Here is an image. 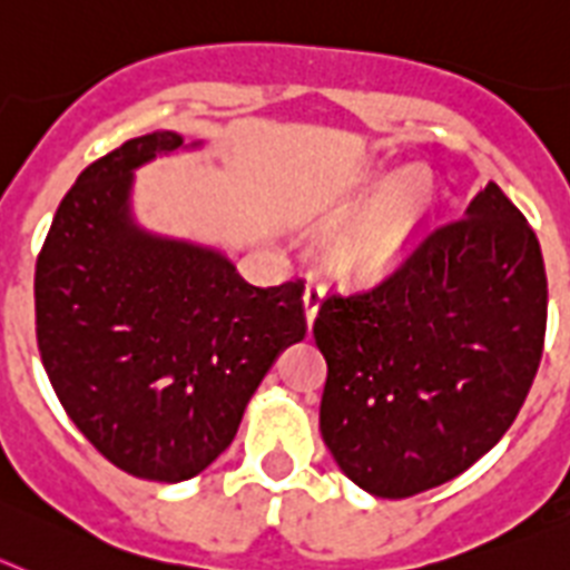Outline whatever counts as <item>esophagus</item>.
I'll list each match as a JSON object with an SVG mask.
<instances>
[{
	"mask_svg": "<svg viewBox=\"0 0 570 570\" xmlns=\"http://www.w3.org/2000/svg\"><path fill=\"white\" fill-rule=\"evenodd\" d=\"M321 301H324V289L318 284H309L304 289V315H306V326L315 324V315L321 309Z\"/></svg>",
	"mask_w": 570,
	"mask_h": 570,
	"instance_id": "esophagus-1",
	"label": "esophagus"
}]
</instances>
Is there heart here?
Wrapping results in <instances>:
<instances>
[{"mask_svg": "<svg viewBox=\"0 0 570 570\" xmlns=\"http://www.w3.org/2000/svg\"><path fill=\"white\" fill-rule=\"evenodd\" d=\"M381 179V168L364 166L338 195V206L346 209L374 191L326 240L330 266L346 281H379L399 269L433 224L439 186L430 168L404 166L384 184Z\"/></svg>", "mask_w": 570, "mask_h": 570, "instance_id": "obj_1", "label": "heart"}]
</instances>
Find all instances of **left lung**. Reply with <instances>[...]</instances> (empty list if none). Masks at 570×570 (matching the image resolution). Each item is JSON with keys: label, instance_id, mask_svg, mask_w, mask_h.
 <instances>
[{"label": "left lung", "instance_id": "1", "mask_svg": "<svg viewBox=\"0 0 570 570\" xmlns=\"http://www.w3.org/2000/svg\"><path fill=\"white\" fill-rule=\"evenodd\" d=\"M542 249L497 183L387 281L321 304V435L361 491L439 488L508 433L542 358Z\"/></svg>", "mask_w": 570, "mask_h": 570}]
</instances>
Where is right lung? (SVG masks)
<instances>
[{
  "label": "right lung",
  "instance_id": "1",
  "mask_svg": "<svg viewBox=\"0 0 570 570\" xmlns=\"http://www.w3.org/2000/svg\"><path fill=\"white\" fill-rule=\"evenodd\" d=\"M206 142L131 137L77 177L39 252L37 341L79 433L148 482L197 476L306 335L301 284L261 289L220 246L163 235L135 212L137 168Z\"/></svg>",
  "mask_w": 570,
  "mask_h": 570
}]
</instances>
